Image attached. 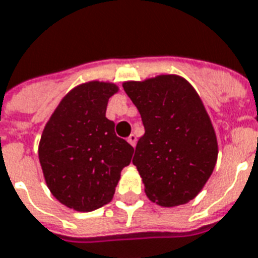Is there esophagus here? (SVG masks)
<instances>
[{
  "label": "esophagus",
  "instance_id": "1",
  "mask_svg": "<svg viewBox=\"0 0 258 258\" xmlns=\"http://www.w3.org/2000/svg\"><path fill=\"white\" fill-rule=\"evenodd\" d=\"M127 142H129L132 146H136V142H137V136H136L135 133H132V135L127 137Z\"/></svg>",
  "mask_w": 258,
  "mask_h": 258
}]
</instances>
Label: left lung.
<instances>
[{
	"label": "left lung",
	"instance_id": "left-lung-1",
	"mask_svg": "<svg viewBox=\"0 0 258 258\" xmlns=\"http://www.w3.org/2000/svg\"><path fill=\"white\" fill-rule=\"evenodd\" d=\"M122 86L145 127L133 164L146 196L162 207L193 200L209 180L218 154L216 133L197 92L173 74Z\"/></svg>",
	"mask_w": 258,
	"mask_h": 258
}]
</instances>
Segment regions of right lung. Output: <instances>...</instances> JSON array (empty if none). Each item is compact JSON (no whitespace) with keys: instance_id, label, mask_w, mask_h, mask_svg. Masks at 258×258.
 I'll list each match as a JSON object with an SVG mask.
<instances>
[{"instance_id":"1","label":"right lung","mask_w":258,"mask_h":258,"mask_svg":"<svg viewBox=\"0 0 258 258\" xmlns=\"http://www.w3.org/2000/svg\"><path fill=\"white\" fill-rule=\"evenodd\" d=\"M114 84L92 81L59 102L41 136L38 156L45 181L59 203L92 212L110 203L119 173L131 164L133 146L106 118Z\"/></svg>"}]
</instances>
